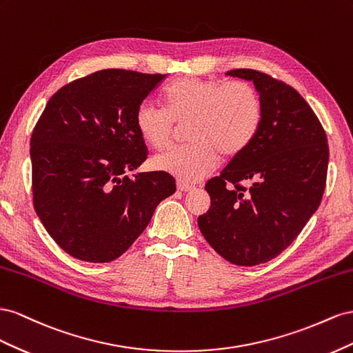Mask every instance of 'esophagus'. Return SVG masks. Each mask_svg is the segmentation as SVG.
<instances>
[{
  "label": "esophagus",
  "instance_id": "34e87169",
  "mask_svg": "<svg viewBox=\"0 0 353 353\" xmlns=\"http://www.w3.org/2000/svg\"><path fill=\"white\" fill-rule=\"evenodd\" d=\"M192 189H194L192 185H188V183H183V182L177 183V190H180V192H190Z\"/></svg>",
  "mask_w": 353,
  "mask_h": 353
}]
</instances>
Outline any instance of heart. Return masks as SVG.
I'll return each mask as SVG.
<instances>
[{"label": "heart", "mask_w": 353, "mask_h": 353, "mask_svg": "<svg viewBox=\"0 0 353 353\" xmlns=\"http://www.w3.org/2000/svg\"><path fill=\"white\" fill-rule=\"evenodd\" d=\"M165 106L143 100L136 109V128L154 149H165L174 137L176 123L189 125L190 143L174 148L154 159V167L195 183L207 177L220 154L232 158L253 142L261 124V99L243 79L182 78L165 90Z\"/></svg>", "instance_id": "obj_1"}]
</instances>
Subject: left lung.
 Masks as SVG:
<instances>
[{
    "label": "left lung",
    "instance_id": "left-lung-1",
    "mask_svg": "<svg viewBox=\"0 0 353 353\" xmlns=\"http://www.w3.org/2000/svg\"><path fill=\"white\" fill-rule=\"evenodd\" d=\"M226 75L253 81L263 114L251 145L207 182L211 205L198 226L230 263L256 266L283 253L319 207L330 150L318 117L293 87L254 69Z\"/></svg>",
    "mask_w": 353,
    "mask_h": 353
}]
</instances>
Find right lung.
I'll use <instances>...</instances> for the list:
<instances>
[{
    "mask_svg": "<svg viewBox=\"0 0 353 353\" xmlns=\"http://www.w3.org/2000/svg\"><path fill=\"white\" fill-rule=\"evenodd\" d=\"M165 75L103 69L50 97L31 137L34 208L69 256L108 263L146 229L176 180L137 173L148 148L136 109Z\"/></svg>",
    "mask_w": 353,
    "mask_h": 353,
    "instance_id": "1",
    "label": "right lung"
}]
</instances>
